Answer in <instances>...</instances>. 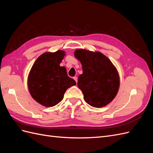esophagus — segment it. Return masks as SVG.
<instances>
[{
  "label": "esophagus",
  "mask_w": 153,
  "mask_h": 153,
  "mask_svg": "<svg viewBox=\"0 0 153 153\" xmlns=\"http://www.w3.org/2000/svg\"><path fill=\"white\" fill-rule=\"evenodd\" d=\"M73 79L75 80V82L77 83V77H76V76H74V77H73Z\"/></svg>",
  "instance_id": "esophagus-1"
}]
</instances>
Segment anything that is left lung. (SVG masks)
Wrapping results in <instances>:
<instances>
[{
  "label": "left lung",
  "mask_w": 153,
  "mask_h": 153,
  "mask_svg": "<svg viewBox=\"0 0 153 153\" xmlns=\"http://www.w3.org/2000/svg\"><path fill=\"white\" fill-rule=\"evenodd\" d=\"M75 56L82 66L77 84L85 102L96 108L110 103L119 88L118 73L112 62L101 53L83 49L76 50Z\"/></svg>",
  "instance_id": "obj_1"
}]
</instances>
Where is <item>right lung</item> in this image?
Masks as SVG:
<instances>
[{
  "instance_id": "add662e5",
  "label": "right lung",
  "mask_w": 153,
  "mask_h": 153,
  "mask_svg": "<svg viewBox=\"0 0 153 153\" xmlns=\"http://www.w3.org/2000/svg\"><path fill=\"white\" fill-rule=\"evenodd\" d=\"M64 52H47L39 56L32 66L28 78L30 93L37 102L45 106H53L64 98L66 91L76 85L68 76L66 69L60 66Z\"/></svg>"
}]
</instances>
